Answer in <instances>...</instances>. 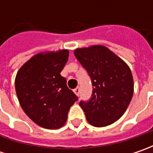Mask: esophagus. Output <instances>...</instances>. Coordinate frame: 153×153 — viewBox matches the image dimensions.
<instances>
[{
    "instance_id": "34e87169",
    "label": "esophagus",
    "mask_w": 153,
    "mask_h": 153,
    "mask_svg": "<svg viewBox=\"0 0 153 153\" xmlns=\"http://www.w3.org/2000/svg\"><path fill=\"white\" fill-rule=\"evenodd\" d=\"M74 93L76 94V96H79V93H80V88H76L74 89Z\"/></svg>"
}]
</instances>
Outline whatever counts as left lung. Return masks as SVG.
<instances>
[{"mask_svg":"<svg viewBox=\"0 0 153 153\" xmlns=\"http://www.w3.org/2000/svg\"><path fill=\"white\" fill-rule=\"evenodd\" d=\"M74 54L87 70L93 85L91 99L79 103L87 120L94 127L113 123L126 111L132 100L134 80L130 68L102 45L76 48Z\"/></svg>","mask_w":153,"mask_h":153,"instance_id":"1","label":"left lung"}]
</instances>
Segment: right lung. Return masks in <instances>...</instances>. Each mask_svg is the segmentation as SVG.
I'll return each mask as SVG.
<instances>
[{"instance_id":"obj_1","label":"right lung","mask_w":153,"mask_h":153,"mask_svg":"<svg viewBox=\"0 0 153 153\" xmlns=\"http://www.w3.org/2000/svg\"><path fill=\"white\" fill-rule=\"evenodd\" d=\"M68 57V49L39 53L21 66L15 77L16 94L23 111L44 128L64 126L69 110L77 100L60 75Z\"/></svg>"}]
</instances>
